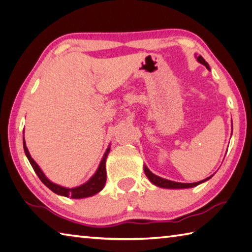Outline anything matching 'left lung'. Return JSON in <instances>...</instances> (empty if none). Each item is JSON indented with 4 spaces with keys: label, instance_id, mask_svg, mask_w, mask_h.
<instances>
[{
    "label": "left lung",
    "instance_id": "8db88e82",
    "mask_svg": "<svg viewBox=\"0 0 252 252\" xmlns=\"http://www.w3.org/2000/svg\"><path fill=\"white\" fill-rule=\"evenodd\" d=\"M196 58H197L198 63H203V65L206 66L207 69H210L207 62H206L202 56H198V57L196 56ZM144 173H145V175L148 176V178H149L151 183H153L155 186L162 187V189H190V187H195V186H197L199 184H202V183L206 182L207 180H209L210 177H212V176H209L207 178H205V180H203V181H199V182H196V183H178V182L168 181V180H165V178H162V177H159L158 175H155V174H153L152 172L149 170L148 167H146V165H144Z\"/></svg>",
    "mask_w": 252,
    "mask_h": 252
}]
</instances>
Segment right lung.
Here are the masks:
<instances>
[{"label": "right lung", "mask_w": 252, "mask_h": 252, "mask_svg": "<svg viewBox=\"0 0 252 252\" xmlns=\"http://www.w3.org/2000/svg\"><path fill=\"white\" fill-rule=\"evenodd\" d=\"M23 146H24V152L26 154V157H27V158H29L32 167L34 168L35 173L37 174L39 180L42 181L43 184L46 185L50 190H53L55 194L65 196V197L77 198V199L90 197V196H94L97 193H99V191L104 187V184H106V181H107L106 159H107L109 152H110V148L107 149L106 153H104L103 158L101 159V162H100V164H99L98 170L95 171V173L94 174L93 177H91L89 181H87L85 184H82L80 186L72 187V189H67V187H63L61 185L55 184V183L50 182L48 178L45 176V174L43 173L42 170H40L39 166L37 165V163H36L34 159L32 158L29 150H27V148H26V143H25L24 138H23Z\"/></svg>", "instance_id": "obj_1"}]
</instances>
